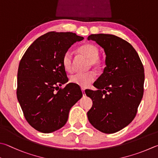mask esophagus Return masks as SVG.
I'll return each instance as SVG.
<instances>
[{
  "mask_svg": "<svg viewBox=\"0 0 158 158\" xmlns=\"http://www.w3.org/2000/svg\"><path fill=\"white\" fill-rule=\"evenodd\" d=\"M81 90H82V93H83V96H85V89H84V88H82L81 89Z\"/></svg>",
  "mask_w": 158,
  "mask_h": 158,
  "instance_id": "1",
  "label": "esophagus"
}]
</instances>
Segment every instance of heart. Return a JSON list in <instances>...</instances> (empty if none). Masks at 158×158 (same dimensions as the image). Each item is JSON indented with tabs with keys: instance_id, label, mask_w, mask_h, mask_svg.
<instances>
[{
	"instance_id": "heart-1",
	"label": "heart",
	"mask_w": 158,
	"mask_h": 158,
	"mask_svg": "<svg viewBox=\"0 0 158 158\" xmlns=\"http://www.w3.org/2000/svg\"><path fill=\"white\" fill-rule=\"evenodd\" d=\"M79 52L89 59V65H92L96 68H99L102 65V61L99 57V50L95 45L93 44H86L80 47L78 49ZM63 66L66 71L72 70V54L70 52H65L62 60ZM95 78V73L93 71H88L84 73H76L71 75L70 81L73 84H76L83 88H88Z\"/></svg>"
}]
</instances>
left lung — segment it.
<instances>
[{"label": "left lung", "instance_id": "obj_1", "mask_svg": "<svg viewBox=\"0 0 158 158\" xmlns=\"http://www.w3.org/2000/svg\"><path fill=\"white\" fill-rule=\"evenodd\" d=\"M104 48L106 65L94 86L85 90L93 100L87 113L90 124L104 133H114L133 121L144 94V70L138 54L125 40L113 34H91Z\"/></svg>", "mask_w": 158, "mask_h": 158}]
</instances>
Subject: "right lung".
<instances>
[{
  "instance_id": "1",
  "label": "right lung",
  "mask_w": 158,
  "mask_h": 158,
  "mask_svg": "<svg viewBox=\"0 0 158 158\" xmlns=\"http://www.w3.org/2000/svg\"><path fill=\"white\" fill-rule=\"evenodd\" d=\"M84 37L73 32L50 31L36 39L20 61L17 74V99L29 124L50 133L67 122L70 108L83 96L68 81L62 60L65 52Z\"/></svg>"
}]
</instances>
